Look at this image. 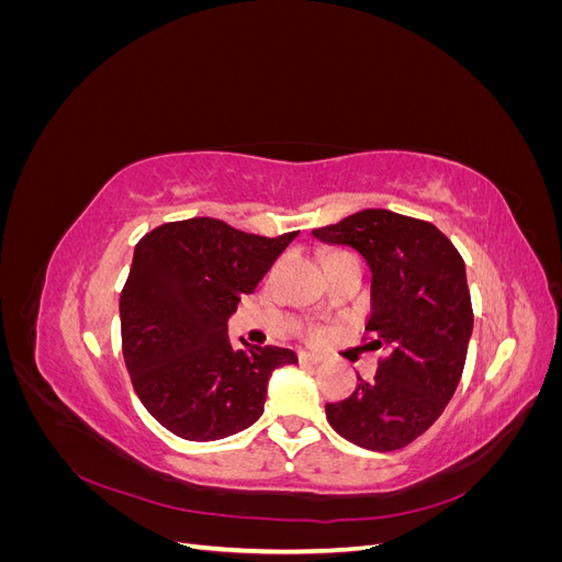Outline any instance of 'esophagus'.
Masks as SVG:
<instances>
[{
  "label": "esophagus",
  "instance_id": "esophagus-1",
  "mask_svg": "<svg viewBox=\"0 0 562 562\" xmlns=\"http://www.w3.org/2000/svg\"><path fill=\"white\" fill-rule=\"evenodd\" d=\"M323 361V356L312 353V351H302L300 353V363H307V366H318Z\"/></svg>",
  "mask_w": 562,
  "mask_h": 562
}]
</instances>
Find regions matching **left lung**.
<instances>
[{"label": "left lung", "instance_id": "8db88e82", "mask_svg": "<svg viewBox=\"0 0 562 562\" xmlns=\"http://www.w3.org/2000/svg\"><path fill=\"white\" fill-rule=\"evenodd\" d=\"M349 246L372 271V347L389 353L375 380L326 405L330 427L353 446L391 452L413 443L446 411L462 380L473 310L462 255L436 225L368 209L312 232Z\"/></svg>", "mask_w": 562, "mask_h": 562}]
</instances>
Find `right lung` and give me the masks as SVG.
Wrapping results in <instances>:
<instances>
[{"label":"right lung","instance_id":"add662e5","mask_svg":"<svg viewBox=\"0 0 562 562\" xmlns=\"http://www.w3.org/2000/svg\"><path fill=\"white\" fill-rule=\"evenodd\" d=\"M300 232L277 239L223 220L166 223L135 246L119 300L122 347L135 394L184 440H220L260 419L271 372L291 349H236L227 321Z\"/></svg>","mask_w":562,"mask_h":562}]
</instances>
